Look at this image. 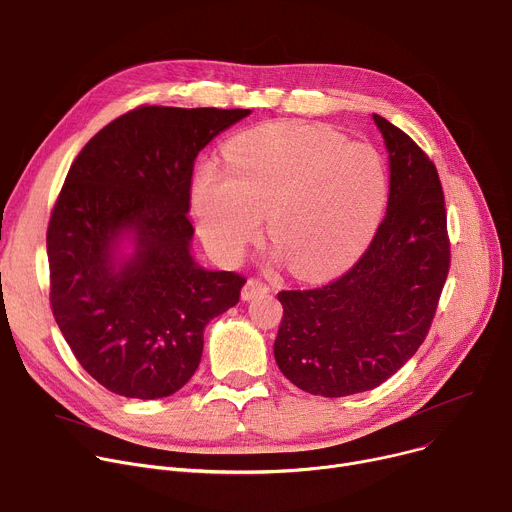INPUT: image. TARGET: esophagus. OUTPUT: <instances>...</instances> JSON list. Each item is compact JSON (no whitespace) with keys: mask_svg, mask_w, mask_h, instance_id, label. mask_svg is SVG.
I'll return each mask as SVG.
<instances>
[{"mask_svg":"<svg viewBox=\"0 0 512 512\" xmlns=\"http://www.w3.org/2000/svg\"><path fill=\"white\" fill-rule=\"evenodd\" d=\"M269 290V286L267 284H263L261 280H247V284L243 286V290H241V298L243 300H253L255 296H259V294H265Z\"/></svg>","mask_w":512,"mask_h":512,"instance_id":"esophagus-1","label":"esophagus"}]
</instances>
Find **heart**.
Masks as SVG:
<instances>
[{"label": "heart", "mask_w": 512, "mask_h": 512, "mask_svg": "<svg viewBox=\"0 0 512 512\" xmlns=\"http://www.w3.org/2000/svg\"><path fill=\"white\" fill-rule=\"evenodd\" d=\"M224 160L226 170L201 166L191 191L199 232L220 257H241L267 214V234L290 267L317 278L354 261L381 226L389 170L370 144L276 123L238 135Z\"/></svg>", "instance_id": "b5f03b06"}]
</instances>
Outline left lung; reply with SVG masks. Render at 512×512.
Instances as JSON below:
<instances>
[{
	"mask_svg": "<svg viewBox=\"0 0 512 512\" xmlns=\"http://www.w3.org/2000/svg\"><path fill=\"white\" fill-rule=\"evenodd\" d=\"M389 152L387 216L346 274L313 290H284L274 356L298 389L346 397L370 391L410 360L430 329L449 274L445 197L430 158L372 113Z\"/></svg>",
	"mask_w": 512,
	"mask_h": 512,
	"instance_id": "obj_1",
	"label": "left lung"
}]
</instances>
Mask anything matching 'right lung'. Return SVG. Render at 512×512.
Instances as JSON below:
<instances>
[{
    "instance_id": "obj_1",
    "label": "right lung",
    "mask_w": 512,
    "mask_h": 512,
    "mask_svg": "<svg viewBox=\"0 0 512 512\" xmlns=\"http://www.w3.org/2000/svg\"><path fill=\"white\" fill-rule=\"evenodd\" d=\"M251 109L140 107L74 160L47 230L51 306L67 346L102 387L133 399L177 393L203 329L247 282L191 253L197 154Z\"/></svg>"
}]
</instances>
